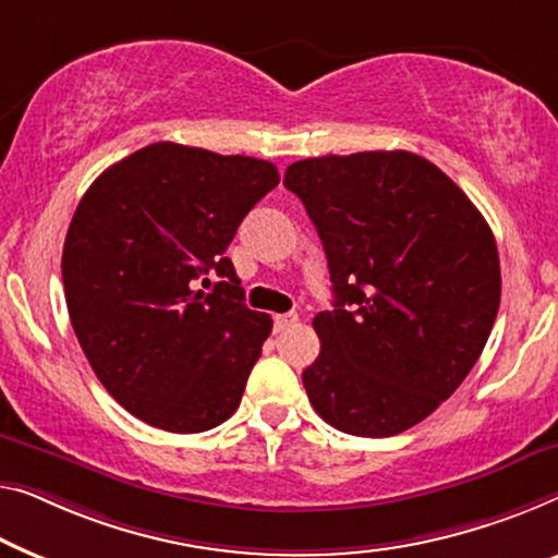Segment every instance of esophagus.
Instances as JSON below:
<instances>
[{
	"instance_id": "1",
	"label": "esophagus",
	"mask_w": 558,
	"mask_h": 558,
	"mask_svg": "<svg viewBox=\"0 0 558 558\" xmlns=\"http://www.w3.org/2000/svg\"><path fill=\"white\" fill-rule=\"evenodd\" d=\"M293 323H298V313H280V315H276V318H272V326H276V332L290 328V326H293Z\"/></svg>"
}]
</instances>
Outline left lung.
I'll use <instances>...</instances> for the list:
<instances>
[{
    "instance_id": "8db88e82",
    "label": "left lung",
    "mask_w": 558,
    "mask_h": 558,
    "mask_svg": "<svg viewBox=\"0 0 558 558\" xmlns=\"http://www.w3.org/2000/svg\"><path fill=\"white\" fill-rule=\"evenodd\" d=\"M282 185L303 199L332 282V311L313 318L307 398L343 434H401L463 384L492 336L494 232L446 172L405 149L311 157Z\"/></svg>"
}]
</instances>
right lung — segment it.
Instances as JSON below:
<instances>
[{
    "label": "right lung",
    "instance_id": "right-lung-1",
    "mask_svg": "<svg viewBox=\"0 0 558 558\" xmlns=\"http://www.w3.org/2000/svg\"><path fill=\"white\" fill-rule=\"evenodd\" d=\"M278 182L272 162L155 143L80 199L62 251L74 336L107 393L149 426L199 434L240 405L272 318L243 303L226 251Z\"/></svg>",
    "mask_w": 558,
    "mask_h": 558
}]
</instances>
